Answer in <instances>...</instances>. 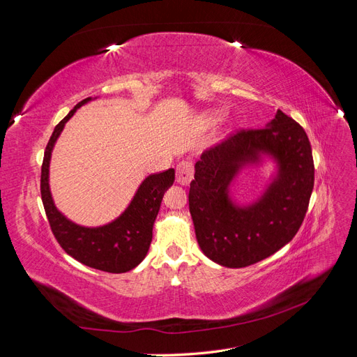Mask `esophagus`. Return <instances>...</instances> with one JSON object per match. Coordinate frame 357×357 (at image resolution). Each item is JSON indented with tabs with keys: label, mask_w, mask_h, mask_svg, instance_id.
Listing matches in <instances>:
<instances>
[{
	"label": "esophagus",
	"mask_w": 357,
	"mask_h": 357,
	"mask_svg": "<svg viewBox=\"0 0 357 357\" xmlns=\"http://www.w3.org/2000/svg\"><path fill=\"white\" fill-rule=\"evenodd\" d=\"M193 178V168L190 162H180L176 169V181L181 186H188Z\"/></svg>",
	"instance_id": "1"
}]
</instances>
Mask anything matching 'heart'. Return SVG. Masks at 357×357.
Wrapping results in <instances>:
<instances>
[{
    "label": "heart",
    "instance_id": "heart-1",
    "mask_svg": "<svg viewBox=\"0 0 357 357\" xmlns=\"http://www.w3.org/2000/svg\"><path fill=\"white\" fill-rule=\"evenodd\" d=\"M218 119H219V113L218 112H210V113L205 114V121H207L208 123H214L215 121H218Z\"/></svg>",
    "mask_w": 357,
    "mask_h": 357
}]
</instances>
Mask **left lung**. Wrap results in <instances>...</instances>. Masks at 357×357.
Wrapping results in <instances>:
<instances>
[{"label":"left lung","instance_id":"left-lung-1","mask_svg":"<svg viewBox=\"0 0 357 357\" xmlns=\"http://www.w3.org/2000/svg\"><path fill=\"white\" fill-rule=\"evenodd\" d=\"M271 160L275 172L255 202L240 204L230 189L247 167ZM189 210L202 253L228 268L253 265L286 245L301 228L314 186L308 137L277 110L261 129L231 135L195 164Z\"/></svg>","mask_w":357,"mask_h":357}]
</instances>
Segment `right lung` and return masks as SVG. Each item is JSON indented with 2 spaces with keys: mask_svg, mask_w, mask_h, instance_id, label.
Wrapping results in <instances>:
<instances>
[{
  "mask_svg": "<svg viewBox=\"0 0 357 357\" xmlns=\"http://www.w3.org/2000/svg\"><path fill=\"white\" fill-rule=\"evenodd\" d=\"M95 98L80 101L62 119L53 131L41 167V199L55 238L75 261L100 271L121 274L134 269L146 257L153 236V225L164 193L172 186L176 171L169 168L159 174L147 176L138 186L125 211L114 220L101 226H83L62 214L53 201L49 169L53 147L63 126L82 105Z\"/></svg>",
  "mask_w": 357,
  "mask_h": 357,
  "instance_id": "1",
  "label": "right lung"
}]
</instances>
